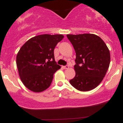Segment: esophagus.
<instances>
[{"label": "esophagus", "mask_w": 123, "mask_h": 123, "mask_svg": "<svg viewBox=\"0 0 123 123\" xmlns=\"http://www.w3.org/2000/svg\"><path fill=\"white\" fill-rule=\"evenodd\" d=\"M62 68H63V69H69V66L68 65H66V66H63Z\"/></svg>", "instance_id": "1"}]
</instances>
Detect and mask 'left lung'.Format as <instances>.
Masks as SVG:
<instances>
[{"instance_id":"8db88e82","label":"left lung","mask_w":123,"mask_h":123,"mask_svg":"<svg viewBox=\"0 0 123 123\" xmlns=\"http://www.w3.org/2000/svg\"><path fill=\"white\" fill-rule=\"evenodd\" d=\"M76 53L75 76L69 81L78 90L87 92L102 81L110 64V53L99 36L94 34L67 35Z\"/></svg>"}]
</instances>
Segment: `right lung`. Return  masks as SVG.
Returning <instances> with one entry per match:
<instances>
[{
    "label": "right lung",
    "mask_w": 123,
    "mask_h": 123,
    "mask_svg": "<svg viewBox=\"0 0 123 123\" xmlns=\"http://www.w3.org/2000/svg\"><path fill=\"white\" fill-rule=\"evenodd\" d=\"M63 35H40L28 40L17 55L16 63L23 84L39 93L50 86L54 73L61 68L54 59V49Z\"/></svg>",
    "instance_id": "1"
}]
</instances>
